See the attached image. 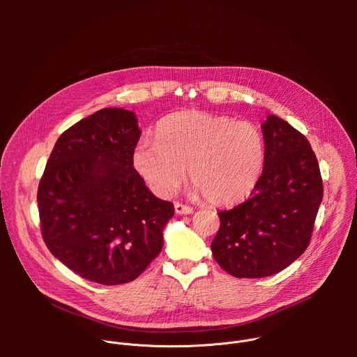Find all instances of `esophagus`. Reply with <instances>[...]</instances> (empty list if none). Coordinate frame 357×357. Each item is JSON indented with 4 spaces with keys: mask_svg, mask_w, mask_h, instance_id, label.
Returning <instances> with one entry per match:
<instances>
[{
    "mask_svg": "<svg viewBox=\"0 0 357 357\" xmlns=\"http://www.w3.org/2000/svg\"><path fill=\"white\" fill-rule=\"evenodd\" d=\"M174 206H175V212L178 215H190V213H193V209L190 206L182 205V203H179V202H175Z\"/></svg>",
    "mask_w": 357,
    "mask_h": 357,
    "instance_id": "esophagus-1",
    "label": "esophagus"
}]
</instances>
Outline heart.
<instances>
[{
	"label": "heart",
	"mask_w": 357,
	"mask_h": 357,
	"mask_svg": "<svg viewBox=\"0 0 357 357\" xmlns=\"http://www.w3.org/2000/svg\"><path fill=\"white\" fill-rule=\"evenodd\" d=\"M266 162L259 127L203 112L169 114L155 128V142L141 141L132 165L160 196H171L186 178L216 206H233L256 189Z\"/></svg>",
	"instance_id": "1"
}]
</instances>
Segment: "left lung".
<instances>
[{
    "instance_id": "1",
    "label": "left lung",
    "mask_w": 357,
    "mask_h": 357,
    "mask_svg": "<svg viewBox=\"0 0 357 357\" xmlns=\"http://www.w3.org/2000/svg\"><path fill=\"white\" fill-rule=\"evenodd\" d=\"M261 130V178L250 199L219 212L220 227L211 244L218 264L237 278L277 274L302 256L324 197L308 139L277 116H268Z\"/></svg>"
}]
</instances>
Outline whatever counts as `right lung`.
<instances>
[{"mask_svg":"<svg viewBox=\"0 0 357 357\" xmlns=\"http://www.w3.org/2000/svg\"><path fill=\"white\" fill-rule=\"evenodd\" d=\"M137 117L103 109L56 141L38 188L43 240L84 280L117 285L135 280L164 245L174 205L145 186L132 167Z\"/></svg>","mask_w":357,"mask_h":357,"instance_id":"1","label":"right lung"}]
</instances>
